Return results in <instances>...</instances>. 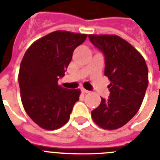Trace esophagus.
Masks as SVG:
<instances>
[{
  "label": "esophagus",
  "instance_id": "esophagus-1",
  "mask_svg": "<svg viewBox=\"0 0 160 160\" xmlns=\"http://www.w3.org/2000/svg\"><path fill=\"white\" fill-rule=\"evenodd\" d=\"M81 92H82L83 93H89V90H87V89H84V88H82V89H81Z\"/></svg>",
  "mask_w": 160,
  "mask_h": 160
}]
</instances>
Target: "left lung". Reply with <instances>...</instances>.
I'll use <instances>...</instances> for the list:
<instances>
[{
  "instance_id": "left-lung-1",
  "label": "left lung",
  "mask_w": 160,
  "mask_h": 160,
  "mask_svg": "<svg viewBox=\"0 0 160 160\" xmlns=\"http://www.w3.org/2000/svg\"><path fill=\"white\" fill-rule=\"evenodd\" d=\"M89 38L104 54V75L110 80L109 98H101L100 104L91 112L92 118L102 129H118L141 108L149 82L147 65L141 53L118 35Z\"/></svg>"
}]
</instances>
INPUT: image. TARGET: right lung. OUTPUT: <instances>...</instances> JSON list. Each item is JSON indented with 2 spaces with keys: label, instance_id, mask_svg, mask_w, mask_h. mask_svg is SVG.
<instances>
[{
  "label": "right lung",
  "instance_id": "1",
  "mask_svg": "<svg viewBox=\"0 0 160 160\" xmlns=\"http://www.w3.org/2000/svg\"><path fill=\"white\" fill-rule=\"evenodd\" d=\"M87 34L55 31L35 41L20 63L19 84L24 108L37 125L56 130L68 122L80 90L58 84L65 76L74 50Z\"/></svg>",
  "mask_w": 160,
  "mask_h": 160
}]
</instances>
